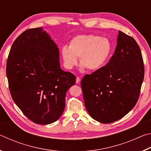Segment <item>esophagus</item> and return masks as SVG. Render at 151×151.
Listing matches in <instances>:
<instances>
[{
	"label": "esophagus",
	"mask_w": 151,
	"mask_h": 151,
	"mask_svg": "<svg viewBox=\"0 0 151 151\" xmlns=\"http://www.w3.org/2000/svg\"><path fill=\"white\" fill-rule=\"evenodd\" d=\"M80 81H81L80 77H78V76H77V77H76V83L79 84V83H80Z\"/></svg>",
	"instance_id": "esophagus-1"
}]
</instances>
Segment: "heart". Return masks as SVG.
Wrapping results in <instances>:
<instances>
[{"label": "heart", "mask_w": 151, "mask_h": 151, "mask_svg": "<svg viewBox=\"0 0 151 151\" xmlns=\"http://www.w3.org/2000/svg\"><path fill=\"white\" fill-rule=\"evenodd\" d=\"M112 52L110 40L94 35H81L74 37L69 46L62 47L61 55L64 66L72 69L78 63V57L81 67L95 71L105 65Z\"/></svg>", "instance_id": "heart-1"}]
</instances>
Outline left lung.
Instances as JSON below:
<instances>
[{
    "instance_id": "obj_1",
    "label": "left lung",
    "mask_w": 151,
    "mask_h": 151,
    "mask_svg": "<svg viewBox=\"0 0 151 151\" xmlns=\"http://www.w3.org/2000/svg\"><path fill=\"white\" fill-rule=\"evenodd\" d=\"M144 75L139 45L133 38L119 31L109 62L81 81L85 105L90 116L105 124L122 119L137 104Z\"/></svg>"
}]
</instances>
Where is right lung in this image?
Instances as JSON below:
<instances>
[{
    "label": "right lung",
    "instance_id": "add662e5",
    "mask_svg": "<svg viewBox=\"0 0 151 151\" xmlns=\"http://www.w3.org/2000/svg\"><path fill=\"white\" fill-rule=\"evenodd\" d=\"M6 73L12 98L28 119L48 124L60 118L76 76L61 69L57 46L41 28L26 30L17 38Z\"/></svg>",
    "mask_w": 151,
    "mask_h": 151
}]
</instances>
